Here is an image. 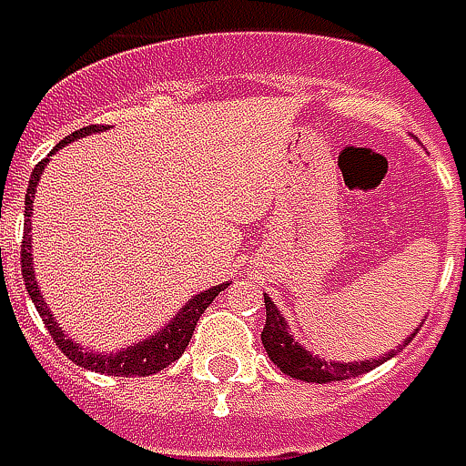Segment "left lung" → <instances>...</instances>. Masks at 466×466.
Here are the masks:
<instances>
[{
  "instance_id": "obj_1",
  "label": "left lung",
  "mask_w": 466,
  "mask_h": 466,
  "mask_svg": "<svg viewBox=\"0 0 466 466\" xmlns=\"http://www.w3.org/2000/svg\"><path fill=\"white\" fill-rule=\"evenodd\" d=\"M265 309H268V319H265V330H262V343H265V351L268 357L286 375H291L296 380H304V383H333V380H349V378H357L364 375L375 367H380L385 360H390L393 354H399V349L383 354L380 360H361V361H328L319 360L317 354L307 351V346H301L296 338L291 336V328L286 322V317L278 312L275 301L265 293ZM420 330V328H417ZM414 330V333H417ZM411 333V336H414ZM411 336L404 340L407 346Z\"/></svg>"
}]
</instances>
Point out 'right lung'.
Masks as SVG:
<instances>
[{
  "instance_id": "obj_1",
  "label": "right lung",
  "mask_w": 466,
  "mask_h": 466,
  "mask_svg": "<svg viewBox=\"0 0 466 466\" xmlns=\"http://www.w3.org/2000/svg\"><path fill=\"white\" fill-rule=\"evenodd\" d=\"M106 130V126H86V128L70 133L62 144L55 147V152H59L62 147H67L70 141H78L83 136H91V133H102ZM52 152V154H55ZM49 154V157H52ZM46 159H41L34 167V175L28 180V191H25V233H23V246H20V262H23V280H25V289H28V296L35 304V312L41 314L44 325L49 328V336L55 338V343L59 346V351L73 360L78 367H86L91 372H102V375H117V378H144V375H154L159 370H165L167 364H173L188 346V340L194 336V328H197L198 317L204 314V309L215 301V296L228 289V283H220V286H212L207 291L197 293L191 301H186L173 319L157 330L154 336L144 338L138 343H133L128 349H117V351H91V349H83L81 343H76L70 336H65V330L57 325L55 314L49 312L44 296L38 293V286H35V275H34V254H31V215H34V194L38 180H41V173L46 167Z\"/></svg>"
}]
</instances>
